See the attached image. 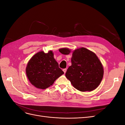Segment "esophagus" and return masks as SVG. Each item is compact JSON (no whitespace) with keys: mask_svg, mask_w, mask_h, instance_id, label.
Here are the masks:
<instances>
[{"mask_svg":"<svg viewBox=\"0 0 125 125\" xmlns=\"http://www.w3.org/2000/svg\"><path fill=\"white\" fill-rule=\"evenodd\" d=\"M62 70H63V71L64 72V73H66V71H67L66 69H63Z\"/></svg>","mask_w":125,"mask_h":125,"instance_id":"34e87169","label":"esophagus"}]
</instances>
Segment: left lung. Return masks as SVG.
I'll return each mask as SVG.
<instances>
[{"label":"left lung","instance_id":"left-lung-1","mask_svg":"<svg viewBox=\"0 0 125 125\" xmlns=\"http://www.w3.org/2000/svg\"><path fill=\"white\" fill-rule=\"evenodd\" d=\"M59 51L64 55L71 52L68 48H60ZM103 74V65L94 52L84 47L73 52L71 65L65 75L74 88L81 92L92 91L99 86Z\"/></svg>","mask_w":125,"mask_h":125}]
</instances>
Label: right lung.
Segmentation results:
<instances>
[{
  "instance_id": "obj_1",
  "label": "right lung",
  "mask_w": 125,
  "mask_h": 125,
  "mask_svg": "<svg viewBox=\"0 0 125 125\" xmlns=\"http://www.w3.org/2000/svg\"><path fill=\"white\" fill-rule=\"evenodd\" d=\"M25 71L30 83L40 89H46L52 85L64 73L59 68L52 51L47 53L43 51L37 52L30 59Z\"/></svg>"
}]
</instances>
